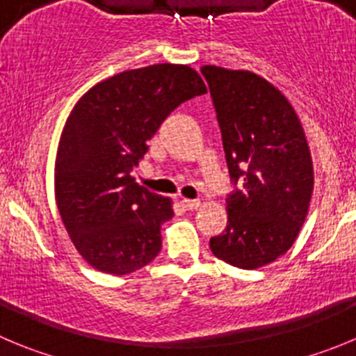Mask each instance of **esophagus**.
<instances>
[{"instance_id": "obj_1", "label": "esophagus", "mask_w": 356, "mask_h": 356, "mask_svg": "<svg viewBox=\"0 0 356 356\" xmlns=\"http://www.w3.org/2000/svg\"><path fill=\"white\" fill-rule=\"evenodd\" d=\"M181 204L182 207L188 209V211H195V209H198L202 205L200 200H189V198H182Z\"/></svg>"}]
</instances>
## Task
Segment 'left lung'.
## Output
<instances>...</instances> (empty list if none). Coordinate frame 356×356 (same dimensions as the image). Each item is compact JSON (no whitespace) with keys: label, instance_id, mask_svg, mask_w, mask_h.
<instances>
[{"label":"left lung","instance_id":"left-lung-1","mask_svg":"<svg viewBox=\"0 0 356 356\" xmlns=\"http://www.w3.org/2000/svg\"><path fill=\"white\" fill-rule=\"evenodd\" d=\"M234 181L244 189L227 200L228 225L211 238L216 258L253 270L293 245L314 189L313 158L286 96L248 70L205 65Z\"/></svg>","mask_w":356,"mask_h":356}]
</instances>
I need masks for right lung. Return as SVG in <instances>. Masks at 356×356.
Here are the masks:
<instances>
[{"mask_svg": "<svg viewBox=\"0 0 356 356\" xmlns=\"http://www.w3.org/2000/svg\"><path fill=\"white\" fill-rule=\"evenodd\" d=\"M205 92L197 70L161 63L98 82L75 103L59 138L54 191L63 225L92 268L124 275L158 257L174 202L137 184L131 170L167 115Z\"/></svg>", "mask_w": 356, "mask_h": 356, "instance_id": "add662e5", "label": "right lung"}]
</instances>
